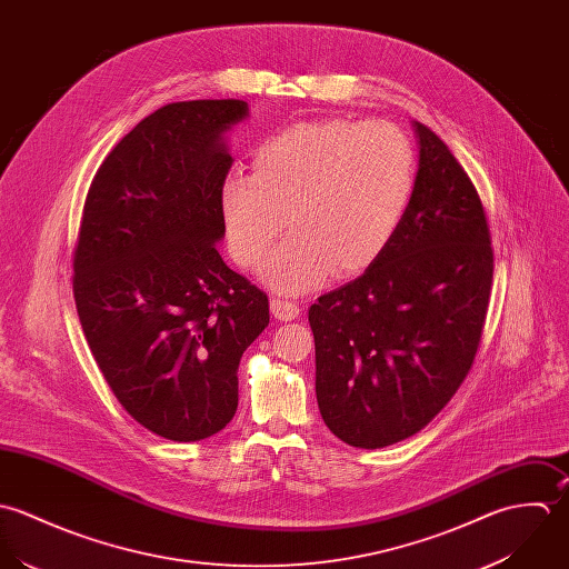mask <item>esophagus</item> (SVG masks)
Instances as JSON below:
<instances>
[{"label":"esophagus","instance_id":"34e87169","mask_svg":"<svg viewBox=\"0 0 569 569\" xmlns=\"http://www.w3.org/2000/svg\"><path fill=\"white\" fill-rule=\"evenodd\" d=\"M270 312L277 321H295L299 317V306L292 301H283V299H272Z\"/></svg>","mask_w":569,"mask_h":569}]
</instances>
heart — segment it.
I'll return each instance as SVG.
<instances>
[{"instance_id": "1", "label": "heart", "mask_w": 569, "mask_h": 569, "mask_svg": "<svg viewBox=\"0 0 569 569\" xmlns=\"http://www.w3.org/2000/svg\"><path fill=\"white\" fill-rule=\"evenodd\" d=\"M418 178L409 136L387 120L323 118L288 124L252 151V173L220 184L228 250L257 266L277 234H292L268 257L261 277L286 295L317 288L328 272H365L391 243Z\"/></svg>"}]
</instances>
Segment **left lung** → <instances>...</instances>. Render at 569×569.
I'll use <instances>...</instances> for the list:
<instances>
[{
	"instance_id": "8db88e82",
	"label": "left lung",
	"mask_w": 569,
	"mask_h": 569,
	"mask_svg": "<svg viewBox=\"0 0 569 569\" xmlns=\"http://www.w3.org/2000/svg\"><path fill=\"white\" fill-rule=\"evenodd\" d=\"M413 129L418 178L396 237L308 312L323 422L356 449L402 442L445 409L472 365L490 299L477 189L427 124Z\"/></svg>"
}]
</instances>
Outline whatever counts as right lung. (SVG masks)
Listing matches in <instances>:
<instances>
[{"mask_svg": "<svg viewBox=\"0 0 569 569\" xmlns=\"http://www.w3.org/2000/svg\"><path fill=\"white\" fill-rule=\"evenodd\" d=\"M243 101H182L142 118L99 167L74 248V301L94 360L151 433L198 442L237 411L241 353L268 297L230 270L220 184Z\"/></svg>", "mask_w": 569, "mask_h": 569, "instance_id": "obj_1", "label": "right lung"}]
</instances>
